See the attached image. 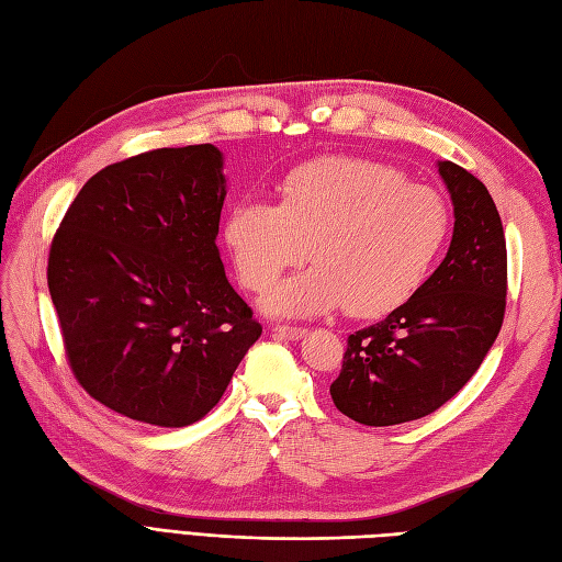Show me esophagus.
<instances>
[{
  "instance_id": "34e87169",
  "label": "esophagus",
  "mask_w": 562,
  "mask_h": 562,
  "mask_svg": "<svg viewBox=\"0 0 562 562\" xmlns=\"http://www.w3.org/2000/svg\"><path fill=\"white\" fill-rule=\"evenodd\" d=\"M274 333L283 339H302L304 335H307V330L297 328V326H274Z\"/></svg>"
}]
</instances>
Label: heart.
<instances>
[{"label": "heart", "mask_w": 562, "mask_h": 562, "mask_svg": "<svg viewBox=\"0 0 562 562\" xmlns=\"http://www.w3.org/2000/svg\"><path fill=\"white\" fill-rule=\"evenodd\" d=\"M448 232V203L434 187L359 157L304 164L285 178L281 203L241 199L225 220L236 274L250 291H265L312 248L316 262L262 297L265 312L288 318L398 310L427 279Z\"/></svg>", "instance_id": "b5f03b06"}]
</instances>
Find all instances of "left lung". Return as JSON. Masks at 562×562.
<instances>
[{
  "instance_id": "1",
  "label": "left lung",
  "mask_w": 562,
  "mask_h": 562,
  "mask_svg": "<svg viewBox=\"0 0 562 562\" xmlns=\"http://www.w3.org/2000/svg\"><path fill=\"white\" fill-rule=\"evenodd\" d=\"M454 206L448 255L417 293L349 335L330 384L335 407L366 427L427 417L448 403L495 345L506 310V239L487 187L438 161Z\"/></svg>"
}]
</instances>
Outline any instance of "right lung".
<instances>
[{
	"label": "right lung",
	"mask_w": 562,
	"mask_h": 562,
	"mask_svg": "<svg viewBox=\"0 0 562 562\" xmlns=\"http://www.w3.org/2000/svg\"><path fill=\"white\" fill-rule=\"evenodd\" d=\"M225 184L213 145L143 151L83 184L50 241L67 363L128 419L199 422L262 335L215 246Z\"/></svg>",
	"instance_id": "add662e5"
}]
</instances>
